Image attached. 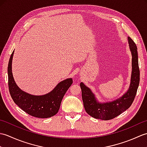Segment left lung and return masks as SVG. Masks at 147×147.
Here are the masks:
<instances>
[{"label": "left lung", "mask_w": 147, "mask_h": 147, "mask_svg": "<svg viewBox=\"0 0 147 147\" xmlns=\"http://www.w3.org/2000/svg\"><path fill=\"white\" fill-rule=\"evenodd\" d=\"M127 40L132 55V71L129 88L126 93L115 100L100 103L88 87L83 83H80L84 107L90 116L104 121L112 119L127 110L135 98L140 83L138 56L135 43L130 37H127Z\"/></svg>", "instance_id": "obj_1"}]
</instances>
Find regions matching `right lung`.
I'll use <instances>...</instances> for the list:
<instances>
[{
    "instance_id": "obj_1",
    "label": "right lung",
    "mask_w": 147,
    "mask_h": 147,
    "mask_svg": "<svg viewBox=\"0 0 147 147\" xmlns=\"http://www.w3.org/2000/svg\"><path fill=\"white\" fill-rule=\"evenodd\" d=\"M14 51L9 59L7 73L9 92L13 101L22 110L33 117L48 118L57 113L65 92L73 83L68 78L57 84L51 92L43 95H33L21 90L15 83L12 73Z\"/></svg>"
}]
</instances>
